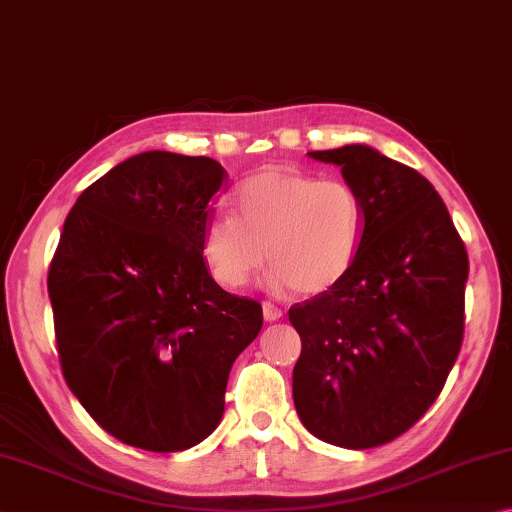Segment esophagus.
I'll list each match as a JSON object with an SVG mask.
<instances>
[{"mask_svg":"<svg viewBox=\"0 0 512 512\" xmlns=\"http://www.w3.org/2000/svg\"><path fill=\"white\" fill-rule=\"evenodd\" d=\"M263 317L265 321H279L283 317L281 308H276L274 303H263Z\"/></svg>","mask_w":512,"mask_h":512,"instance_id":"esophagus-1","label":"esophagus"}]
</instances>
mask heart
Instances as JSON below:
<instances>
[{"label":"heart","mask_w":512,"mask_h":512,"mask_svg":"<svg viewBox=\"0 0 512 512\" xmlns=\"http://www.w3.org/2000/svg\"><path fill=\"white\" fill-rule=\"evenodd\" d=\"M236 218L220 213L202 233V258L224 288H242L272 265L274 288L301 294L333 290L360 251L364 204L342 179L265 168L233 195Z\"/></svg>","instance_id":"1"}]
</instances>
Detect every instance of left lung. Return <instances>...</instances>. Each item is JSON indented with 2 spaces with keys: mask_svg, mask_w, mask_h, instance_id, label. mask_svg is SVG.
I'll return each mask as SVG.
<instances>
[{
  "mask_svg": "<svg viewBox=\"0 0 512 512\" xmlns=\"http://www.w3.org/2000/svg\"><path fill=\"white\" fill-rule=\"evenodd\" d=\"M308 155L342 168L364 229L346 279L290 308L294 407L321 441L366 450L405 434L441 393L463 342L468 254L418 170L364 143Z\"/></svg>",
  "mask_w": 512,
  "mask_h": 512,
  "instance_id": "obj_1",
  "label": "left lung"
}]
</instances>
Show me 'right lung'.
<instances>
[{"label": "right lung", "instance_id": "1", "mask_svg": "<svg viewBox=\"0 0 512 512\" xmlns=\"http://www.w3.org/2000/svg\"><path fill=\"white\" fill-rule=\"evenodd\" d=\"M227 182L215 159L148 150L87 186L62 227L47 281L62 373L125 445L202 443L261 333V303L224 292L202 258Z\"/></svg>", "mask_w": 512, "mask_h": 512}]
</instances>
